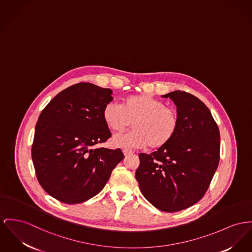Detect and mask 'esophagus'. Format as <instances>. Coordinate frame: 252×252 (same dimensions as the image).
Returning a JSON list of instances; mask_svg holds the SVG:
<instances>
[{"instance_id": "esophagus-1", "label": "esophagus", "mask_w": 252, "mask_h": 252, "mask_svg": "<svg viewBox=\"0 0 252 252\" xmlns=\"http://www.w3.org/2000/svg\"><path fill=\"white\" fill-rule=\"evenodd\" d=\"M123 154H124L125 157H127V156H129V155H132L133 151H130V150H123Z\"/></svg>"}]
</instances>
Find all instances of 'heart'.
Instances as JSON below:
<instances>
[{"instance_id": "1", "label": "heart", "mask_w": 252, "mask_h": 252, "mask_svg": "<svg viewBox=\"0 0 252 252\" xmlns=\"http://www.w3.org/2000/svg\"><path fill=\"white\" fill-rule=\"evenodd\" d=\"M102 118L107 128L115 133L122 132L133 122L132 132L111 139L113 147L123 150L148 145L153 149L163 147L175 136L179 127L177 112L148 94L129 96L121 106L115 101L107 103Z\"/></svg>"}]
</instances>
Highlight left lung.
<instances>
[{
    "label": "left lung",
    "mask_w": 252,
    "mask_h": 252,
    "mask_svg": "<svg viewBox=\"0 0 252 252\" xmlns=\"http://www.w3.org/2000/svg\"><path fill=\"white\" fill-rule=\"evenodd\" d=\"M177 107L175 136L150 155L139 154L135 179L145 199L164 212H177L201 200L217 170L220 132L209 109L182 91L161 95Z\"/></svg>",
    "instance_id": "obj_1"
}]
</instances>
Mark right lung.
<instances>
[{
    "mask_svg": "<svg viewBox=\"0 0 252 252\" xmlns=\"http://www.w3.org/2000/svg\"><path fill=\"white\" fill-rule=\"evenodd\" d=\"M113 92L78 83L59 93L42 111L35 127L32 157L39 184L67 204L97 195L124 158L120 149L95 148L111 132L102 118Z\"/></svg>",
    "mask_w": 252,
    "mask_h": 252,
    "instance_id": "1",
    "label": "right lung"
}]
</instances>
